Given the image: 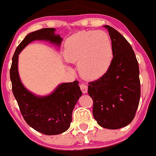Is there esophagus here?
Segmentation results:
<instances>
[{
    "label": "esophagus",
    "instance_id": "esophagus-1",
    "mask_svg": "<svg viewBox=\"0 0 156 156\" xmlns=\"http://www.w3.org/2000/svg\"><path fill=\"white\" fill-rule=\"evenodd\" d=\"M80 89H81L82 92H83V93H86V92H88V86H86L85 83H82L80 85Z\"/></svg>",
    "mask_w": 156,
    "mask_h": 156
}]
</instances>
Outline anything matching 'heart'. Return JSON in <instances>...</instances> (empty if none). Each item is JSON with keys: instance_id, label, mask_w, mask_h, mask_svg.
Returning <instances> with one entry per match:
<instances>
[{"instance_id": "b5f03b06", "label": "heart", "mask_w": 156, "mask_h": 156, "mask_svg": "<svg viewBox=\"0 0 156 156\" xmlns=\"http://www.w3.org/2000/svg\"><path fill=\"white\" fill-rule=\"evenodd\" d=\"M64 58L68 62L79 64L80 73L85 78H99L112 64V41L103 31L79 32L66 41Z\"/></svg>"}]
</instances>
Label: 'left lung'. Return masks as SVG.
Segmentation results:
<instances>
[{
    "label": "left lung",
    "instance_id": "obj_1",
    "mask_svg": "<svg viewBox=\"0 0 156 156\" xmlns=\"http://www.w3.org/2000/svg\"><path fill=\"white\" fill-rule=\"evenodd\" d=\"M112 39L113 59L108 71L89 83L93 117L101 127L122 128L135 117L140 98L139 64L130 43L110 26H104Z\"/></svg>",
    "mask_w": 156,
    "mask_h": 156
}]
</instances>
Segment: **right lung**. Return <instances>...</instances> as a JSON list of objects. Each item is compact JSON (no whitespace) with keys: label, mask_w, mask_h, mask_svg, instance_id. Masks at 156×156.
Segmentation results:
<instances>
[{"label":"right lung","mask_w":156,"mask_h":156,"mask_svg":"<svg viewBox=\"0 0 156 156\" xmlns=\"http://www.w3.org/2000/svg\"><path fill=\"white\" fill-rule=\"evenodd\" d=\"M55 31V28H44L28 34L15 51L10 70L12 90L24 120L34 130L45 135H58L70 127L73 110L83 94L79 82L61 83L49 95H36L21 82L18 58L26 46L35 40L49 41L60 47L63 38Z\"/></svg>","instance_id":"1"}]
</instances>
